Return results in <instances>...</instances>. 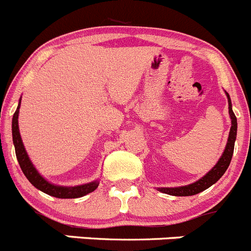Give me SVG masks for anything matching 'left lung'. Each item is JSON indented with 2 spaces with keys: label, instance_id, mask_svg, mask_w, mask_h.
<instances>
[{
  "label": "left lung",
  "instance_id": "1",
  "mask_svg": "<svg viewBox=\"0 0 251 251\" xmlns=\"http://www.w3.org/2000/svg\"><path fill=\"white\" fill-rule=\"evenodd\" d=\"M226 97H228V102H229V114H230V119H231V127H230V132H229V138H228V143H226V150H224L223 155L219 159L218 163L216 164L213 169L207 174L206 176L201 178V180L196 181V182L191 183V185L187 186H181V187H164V188H159V191L164 193H168V195L171 196H192V195H197V193L202 192L206 188L211 187L213 183H216L219 178L223 176V174L226 173V169H228L229 164H230L231 156H233V151H234V143H235V138H237V117H235L234 112L231 109V102H230V97L229 95L226 94Z\"/></svg>",
  "mask_w": 251,
  "mask_h": 251
}]
</instances>
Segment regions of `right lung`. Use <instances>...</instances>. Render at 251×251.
Segmentation results:
<instances>
[{
	"instance_id": "right-lung-1",
	"label": "right lung",
	"mask_w": 251,
	"mask_h": 251,
	"mask_svg": "<svg viewBox=\"0 0 251 251\" xmlns=\"http://www.w3.org/2000/svg\"><path fill=\"white\" fill-rule=\"evenodd\" d=\"M18 109H20V104H18V108L14 112L13 118H12V137H13V144L14 149H16L17 160H18L21 169H22L25 177L29 180V182L34 187H37L38 190L43 191L47 195L58 197V199H77V197H82V196L96 190L99 187V182L97 181L90 182L87 185L76 186V187H61V186L51 185V183L48 182L47 180H44L38 174V171L35 170L33 164L30 163L29 157H28L25 147H23L22 139H21L20 129H18V112H20Z\"/></svg>"
}]
</instances>
